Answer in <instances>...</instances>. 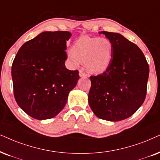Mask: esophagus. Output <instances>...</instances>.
Segmentation results:
<instances>
[{"label":"esophagus","mask_w":160,"mask_h":160,"mask_svg":"<svg viewBox=\"0 0 160 160\" xmlns=\"http://www.w3.org/2000/svg\"><path fill=\"white\" fill-rule=\"evenodd\" d=\"M79 74H80V77H81V78H87V74L85 73L82 70L80 71V73H79Z\"/></svg>","instance_id":"obj_1"}]
</instances>
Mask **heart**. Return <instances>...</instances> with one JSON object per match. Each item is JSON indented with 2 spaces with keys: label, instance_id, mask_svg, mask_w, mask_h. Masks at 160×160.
I'll list each match as a JSON object with an SVG mask.
<instances>
[{
  "label": "heart",
  "instance_id": "obj_1",
  "mask_svg": "<svg viewBox=\"0 0 160 160\" xmlns=\"http://www.w3.org/2000/svg\"><path fill=\"white\" fill-rule=\"evenodd\" d=\"M67 56L74 66L81 61L89 73L101 74L112 62L113 46L108 38L83 36L76 40Z\"/></svg>",
  "mask_w": 160,
  "mask_h": 160
}]
</instances>
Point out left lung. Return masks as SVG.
Instances as JSON below:
<instances>
[{
    "mask_svg": "<svg viewBox=\"0 0 160 160\" xmlns=\"http://www.w3.org/2000/svg\"><path fill=\"white\" fill-rule=\"evenodd\" d=\"M100 33L112 42L113 57L103 73L90 77L88 103L99 118L116 122L130 117L144 102L149 66L136 44L119 33Z\"/></svg>",
    "mask_w": 160,
    "mask_h": 160,
    "instance_id": "obj_1",
    "label": "left lung"
}]
</instances>
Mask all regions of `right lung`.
<instances>
[{"label": "right lung", "instance_id": "1", "mask_svg": "<svg viewBox=\"0 0 160 160\" xmlns=\"http://www.w3.org/2000/svg\"><path fill=\"white\" fill-rule=\"evenodd\" d=\"M67 31L43 32L26 42L12 66L14 96L24 112L37 120L55 117L80 78L66 68Z\"/></svg>", "mask_w": 160, "mask_h": 160}]
</instances>
